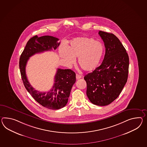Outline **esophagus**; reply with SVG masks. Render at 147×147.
I'll return each instance as SVG.
<instances>
[{"mask_svg": "<svg viewBox=\"0 0 147 147\" xmlns=\"http://www.w3.org/2000/svg\"><path fill=\"white\" fill-rule=\"evenodd\" d=\"M81 78H82V76H81V75H79V74H78L76 75V79H77V80L81 79Z\"/></svg>", "mask_w": 147, "mask_h": 147, "instance_id": "obj_1", "label": "esophagus"}]
</instances>
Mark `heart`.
Segmentation results:
<instances>
[{
	"label": "heart",
	"instance_id": "heart-1",
	"mask_svg": "<svg viewBox=\"0 0 147 147\" xmlns=\"http://www.w3.org/2000/svg\"><path fill=\"white\" fill-rule=\"evenodd\" d=\"M104 52L101 43L92 38L81 37L73 40L68 50L61 49V57L68 65L75 62L74 58H78L81 68L86 72H91L98 66Z\"/></svg>",
	"mask_w": 147,
	"mask_h": 147
}]
</instances>
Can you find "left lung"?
<instances>
[{
    "label": "left lung",
    "mask_w": 147,
    "mask_h": 147,
    "mask_svg": "<svg viewBox=\"0 0 147 147\" xmlns=\"http://www.w3.org/2000/svg\"><path fill=\"white\" fill-rule=\"evenodd\" d=\"M106 53L101 64L84 79L86 95L92 104L106 106L119 95L127 80L129 58L125 48L113 33L100 31Z\"/></svg>",
    "instance_id": "1"
}]
</instances>
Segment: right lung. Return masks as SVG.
I'll use <instances>...</instances> for the list:
<instances>
[{"label": "right lung", "instance_id": "right-lung-1", "mask_svg": "<svg viewBox=\"0 0 147 147\" xmlns=\"http://www.w3.org/2000/svg\"><path fill=\"white\" fill-rule=\"evenodd\" d=\"M58 40L59 39L52 36H33L26 43L19 61L22 79L26 89L39 104L53 110L64 107L67 103L72 86L76 81L75 72L70 69L58 68L54 86L49 91L45 92L36 90L31 86L26 75L25 68L29 58L34 54L53 49L56 50L60 45Z\"/></svg>", "mask_w": 147, "mask_h": 147}]
</instances>
